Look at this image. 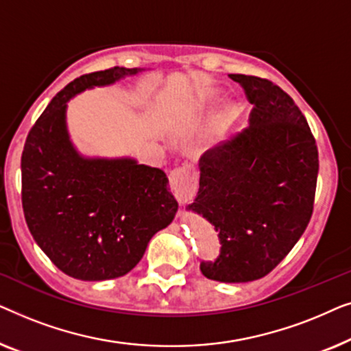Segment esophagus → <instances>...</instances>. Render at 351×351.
Here are the masks:
<instances>
[{
  "label": "esophagus",
  "instance_id": "1",
  "mask_svg": "<svg viewBox=\"0 0 351 351\" xmlns=\"http://www.w3.org/2000/svg\"><path fill=\"white\" fill-rule=\"evenodd\" d=\"M196 184H198V180H196L195 171L189 166L177 167L169 174L171 190L180 204H185L193 199L196 193Z\"/></svg>",
  "mask_w": 351,
  "mask_h": 351
}]
</instances>
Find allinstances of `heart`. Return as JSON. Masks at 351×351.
Returning a JSON list of instances; mask_svg holds the SVG:
<instances>
[{"label": "heart", "mask_w": 351, "mask_h": 351, "mask_svg": "<svg viewBox=\"0 0 351 351\" xmlns=\"http://www.w3.org/2000/svg\"><path fill=\"white\" fill-rule=\"evenodd\" d=\"M227 118H232V112H228V113H227Z\"/></svg>", "instance_id": "b5f03b06"}]
</instances>
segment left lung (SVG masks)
Masks as SVG:
<instances>
[{"mask_svg":"<svg viewBox=\"0 0 351 351\" xmlns=\"http://www.w3.org/2000/svg\"><path fill=\"white\" fill-rule=\"evenodd\" d=\"M254 108L249 128L199 160V190L189 210L219 232L217 258L201 273L220 282L268 275L304 234L318 179V147L299 107L280 86L228 75Z\"/></svg>","mask_w":351,"mask_h":351,"instance_id":"obj_1","label":"left lung"}]
</instances>
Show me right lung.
Segmentation results:
<instances>
[{"label":"right lung","mask_w":351,"mask_h":351,"mask_svg":"<svg viewBox=\"0 0 351 351\" xmlns=\"http://www.w3.org/2000/svg\"><path fill=\"white\" fill-rule=\"evenodd\" d=\"M138 71L114 66L71 81L36 119L23 147L22 206L28 230L52 263L76 280L126 275L179 208L161 169L134 158H86L66 131L71 97Z\"/></svg>","instance_id":"1"}]
</instances>
